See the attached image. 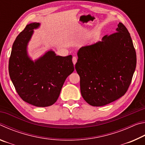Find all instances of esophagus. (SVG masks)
<instances>
[{"mask_svg": "<svg viewBox=\"0 0 145 145\" xmlns=\"http://www.w3.org/2000/svg\"><path fill=\"white\" fill-rule=\"evenodd\" d=\"M72 61H73V65H75L76 63H77V57H75V56H74V57H73V58H72Z\"/></svg>", "mask_w": 145, "mask_h": 145, "instance_id": "esophagus-1", "label": "esophagus"}]
</instances>
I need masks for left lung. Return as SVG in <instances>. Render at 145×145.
Returning <instances> with one entry per match:
<instances>
[{"instance_id":"8db88e82","label":"left lung","mask_w":145,"mask_h":145,"mask_svg":"<svg viewBox=\"0 0 145 145\" xmlns=\"http://www.w3.org/2000/svg\"><path fill=\"white\" fill-rule=\"evenodd\" d=\"M116 31L77 52L75 68L80 92L92 106H103L123 96L136 69V53L130 33L121 22Z\"/></svg>"}]
</instances>
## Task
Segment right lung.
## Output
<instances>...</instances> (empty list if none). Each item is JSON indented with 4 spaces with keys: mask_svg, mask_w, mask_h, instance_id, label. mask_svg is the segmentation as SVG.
Segmentation results:
<instances>
[{
    "mask_svg": "<svg viewBox=\"0 0 145 145\" xmlns=\"http://www.w3.org/2000/svg\"><path fill=\"white\" fill-rule=\"evenodd\" d=\"M39 23L27 25L14 40L9 61V76L24 101L36 107L53 105L59 96L66 78L74 71L72 55L56 56L46 52L35 61L27 55V46Z\"/></svg>",
    "mask_w": 145,
    "mask_h": 145,
    "instance_id": "1",
    "label": "right lung"
}]
</instances>
